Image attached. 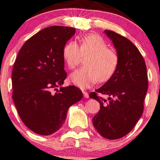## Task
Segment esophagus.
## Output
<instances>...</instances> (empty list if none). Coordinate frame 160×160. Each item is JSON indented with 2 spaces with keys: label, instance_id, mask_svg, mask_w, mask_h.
<instances>
[{
  "label": "esophagus",
  "instance_id": "34e87169",
  "mask_svg": "<svg viewBox=\"0 0 160 160\" xmlns=\"http://www.w3.org/2000/svg\"><path fill=\"white\" fill-rule=\"evenodd\" d=\"M82 94H83L84 98H89V94H88V92H86L85 91H82Z\"/></svg>",
  "mask_w": 160,
  "mask_h": 160
}]
</instances>
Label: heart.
<instances>
[{
  "label": "heart",
  "mask_w": 160,
  "mask_h": 160,
  "mask_svg": "<svg viewBox=\"0 0 160 160\" xmlns=\"http://www.w3.org/2000/svg\"><path fill=\"white\" fill-rule=\"evenodd\" d=\"M82 56H87L83 61L85 66L71 75V80L79 87L86 88L97 81H107L118 65L117 52L108 48L105 40L97 34H89L80 38V47L74 41L64 46L62 56L69 69H74Z\"/></svg>",
  "instance_id": "obj_1"
}]
</instances>
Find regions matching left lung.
<instances>
[{
	"label": "left lung",
	"mask_w": 160,
	"mask_h": 160,
	"mask_svg": "<svg viewBox=\"0 0 160 160\" xmlns=\"http://www.w3.org/2000/svg\"><path fill=\"white\" fill-rule=\"evenodd\" d=\"M104 33L114 45L118 65L111 78L89 97L100 103V111L92 118L95 128L102 137L113 140L129 133L142 115L148 73L142 55L129 40L110 30ZM98 92L109 98L104 99Z\"/></svg>",
	"instance_id": "obj_1"
}]
</instances>
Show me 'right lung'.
<instances>
[{
	"instance_id": "right-lung-1",
	"label": "right lung",
	"mask_w": 160,
	"mask_h": 160,
	"mask_svg": "<svg viewBox=\"0 0 160 160\" xmlns=\"http://www.w3.org/2000/svg\"><path fill=\"white\" fill-rule=\"evenodd\" d=\"M75 32L65 26L43 28L24 43L16 58L12 100L24 124L39 135L58 131L69 108L82 98L81 90L74 86L58 89L67 77L63 47Z\"/></svg>"
}]
</instances>
